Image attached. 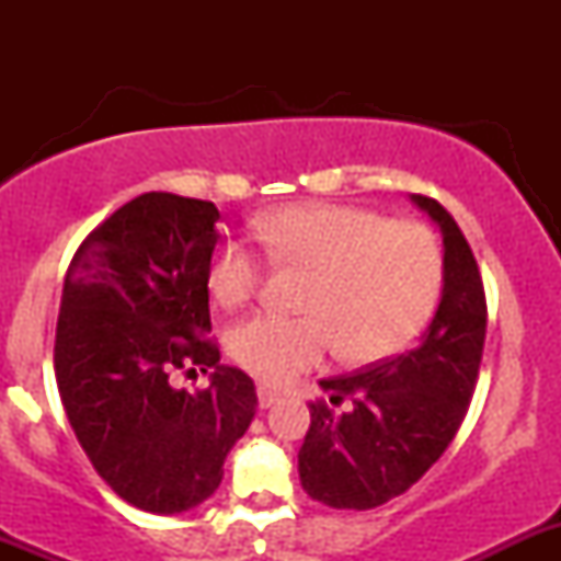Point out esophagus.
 Instances as JSON below:
<instances>
[{
    "label": "esophagus",
    "instance_id": "1",
    "mask_svg": "<svg viewBox=\"0 0 561 561\" xmlns=\"http://www.w3.org/2000/svg\"><path fill=\"white\" fill-rule=\"evenodd\" d=\"M257 399H260V407H263V410H268V407L279 404L282 393H276V390L268 388V386H260L257 388Z\"/></svg>",
    "mask_w": 561,
    "mask_h": 561
}]
</instances>
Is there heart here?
<instances>
[{
	"label": "heart",
	"mask_w": 561,
	"mask_h": 561,
	"mask_svg": "<svg viewBox=\"0 0 561 561\" xmlns=\"http://www.w3.org/2000/svg\"><path fill=\"white\" fill-rule=\"evenodd\" d=\"M254 236L276 265L312 271L307 317L257 312L230 333L252 375L285 382L342 342L353 360H377L410 344L443 290V249L421 222L339 203H301L268 214ZM263 282V260L244 241H225L208 265L219 307H241Z\"/></svg>",
	"instance_id": "b5f03b06"
}]
</instances>
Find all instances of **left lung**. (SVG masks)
I'll use <instances>...</instances> for the list:
<instances>
[{"instance_id": "1", "label": "left lung", "mask_w": 561, "mask_h": 561, "mask_svg": "<svg viewBox=\"0 0 561 561\" xmlns=\"http://www.w3.org/2000/svg\"><path fill=\"white\" fill-rule=\"evenodd\" d=\"M410 201L443 236V296L410 353L320 380L328 401L309 404L298 474L312 500L336 511L386 505L428 472L454 443L483 358L485 293L472 249L434 197Z\"/></svg>"}]
</instances>
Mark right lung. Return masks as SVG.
<instances>
[{"label": "right lung", "mask_w": 561, "mask_h": 561, "mask_svg": "<svg viewBox=\"0 0 561 561\" xmlns=\"http://www.w3.org/2000/svg\"><path fill=\"white\" fill-rule=\"evenodd\" d=\"M217 219L208 201L138 195L87 236L61 290L54 366L67 421L100 478L160 516L219 489L257 410L254 382L201 339ZM186 365L215 369L206 391L170 386Z\"/></svg>", "instance_id": "add662e5"}]
</instances>
